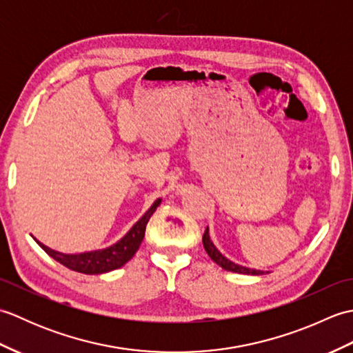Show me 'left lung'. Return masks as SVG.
Segmentation results:
<instances>
[{
  "label": "left lung",
  "mask_w": 353,
  "mask_h": 353,
  "mask_svg": "<svg viewBox=\"0 0 353 353\" xmlns=\"http://www.w3.org/2000/svg\"><path fill=\"white\" fill-rule=\"evenodd\" d=\"M203 247L206 253L209 254V258H211L215 264H219L221 268L228 270V272H234V273H243V274H253V276H258V274H264V272H261V270H253V268H247L243 265H238L235 262H232L230 259H228L226 256H223V254L219 252V249L214 245V243L211 241V238H209V230L206 228L205 234H203Z\"/></svg>",
  "instance_id": "left-lung-1"
}]
</instances>
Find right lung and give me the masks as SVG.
I'll list each match as a JSON object with an SVG mask.
<instances>
[{"label":"right lung","mask_w":353,"mask_h":353,"mask_svg":"<svg viewBox=\"0 0 353 353\" xmlns=\"http://www.w3.org/2000/svg\"><path fill=\"white\" fill-rule=\"evenodd\" d=\"M162 199H157L152 208L141 216L138 223L127 232V234L119 239V241L114 245L108 247V249L103 250H95V252H86V253H79V254H66L56 250H51L50 247L43 245L36 239V243L39 244L42 249L47 252L52 259L61 262L62 265L68 267L70 270L85 274H101L112 272V270H117L123 267L125 262H129L134 253L138 252L139 245L144 239L145 235V226L150 220V216L153 215L156 208L161 205Z\"/></svg>","instance_id":"1"}]
</instances>
